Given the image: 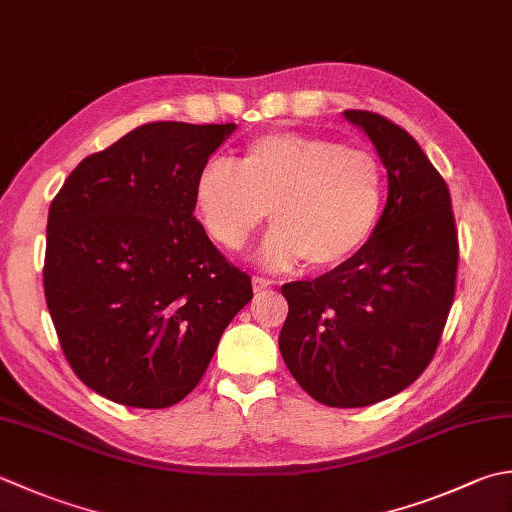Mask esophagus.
I'll list each match as a JSON object with an SVG mask.
<instances>
[{
    "label": "esophagus",
    "mask_w": 512,
    "mask_h": 512,
    "mask_svg": "<svg viewBox=\"0 0 512 512\" xmlns=\"http://www.w3.org/2000/svg\"><path fill=\"white\" fill-rule=\"evenodd\" d=\"M273 288V282L270 279H264V277H253V290L255 293H264V290Z\"/></svg>",
    "instance_id": "34e87169"
}]
</instances>
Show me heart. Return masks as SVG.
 Wrapping results in <instances>:
<instances>
[{
  "label": "heart",
  "instance_id": "1",
  "mask_svg": "<svg viewBox=\"0 0 512 512\" xmlns=\"http://www.w3.org/2000/svg\"><path fill=\"white\" fill-rule=\"evenodd\" d=\"M195 210L213 242L239 253L266 222L259 246L273 270L308 262L335 270L373 239L384 210V170L375 155L335 139L270 133L250 142L235 166L208 162L195 182Z\"/></svg>",
  "mask_w": 512,
  "mask_h": 512
}]
</instances>
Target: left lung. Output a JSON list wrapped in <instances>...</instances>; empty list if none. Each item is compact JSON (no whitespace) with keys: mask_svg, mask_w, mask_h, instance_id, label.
Here are the masks:
<instances>
[{"mask_svg":"<svg viewBox=\"0 0 512 512\" xmlns=\"http://www.w3.org/2000/svg\"><path fill=\"white\" fill-rule=\"evenodd\" d=\"M388 175L382 219L348 264L282 286L279 350L306 393L333 408L402 393L433 359L455 297L457 230L448 186L404 128L344 110Z\"/></svg>","mask_w":512,"mask_h":512,"instance_id":"1","label":"left lung"}]
</instances>
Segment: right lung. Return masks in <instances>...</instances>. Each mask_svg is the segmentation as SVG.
Here are the masks:
<instances>
[{
    "mask_svg": "<svg viewBox=\"0 0 512 512\" xmlns=\"http://www.w3.org/2000/svg\"><path fill=\"white\" fill-rule=\"evenodd\" d=\"M235 128L139 126L82 159L50 204L46 304L70 368L110 402H182L253 299L193 215L199 170Z\"/></svg>",
    "mask_w": 512,
    "mask_h": 512,
    "instance_id": "1",
    "label": "right lung"
}]
</instances>
